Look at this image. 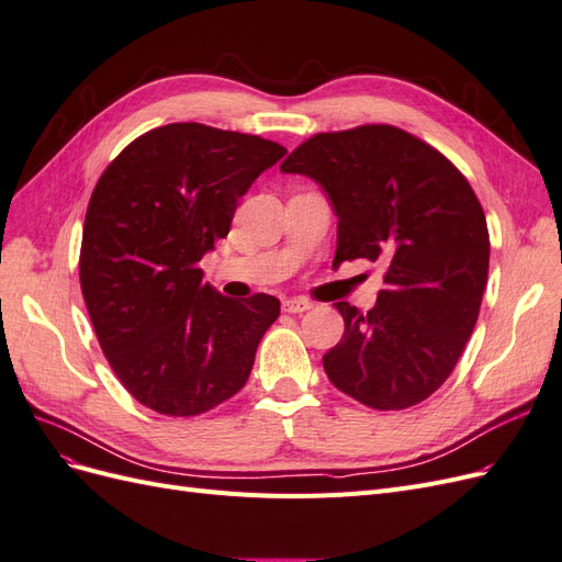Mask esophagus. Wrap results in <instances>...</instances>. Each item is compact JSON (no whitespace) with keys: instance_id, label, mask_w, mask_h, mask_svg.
I'll return each mask as SVG.
<instances>
[{"instance_id":"34e87169","label":"esophagus","mask_w":562,"mask_h":562,"mask_svg":"<svg viewBox=\"0 0 562 562\" xmlns=\"http://www.w3.org/2000/svg\"><path fill=\"white\" fill-rule=\"evenodd\" d=\"M281 307L288 314H300V312L312 310V302L310 300H302V297H285Z\"/></svg>"}]
</instances>
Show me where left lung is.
<instances>
[{
  "label": "left lung",
  "instance_id": "8db88e82",
  "mask_svg": "<svg viewBox=\"0 0 562 562\" xmlns=\"http://www.w3.org/2000/svg\"><path fill=\"white\" fill-rule=\"evenodd\" d=\"M281 171L328 194L333 265H384L375 307L335 304L345 335L323 356L328 380L375 411L429 398L462 356L487 283V223L469 180L438 149L386 124L316 133Z\"/></svg>",
  "mask_w": 562,
  "mask_h": 562
}]
</instances>
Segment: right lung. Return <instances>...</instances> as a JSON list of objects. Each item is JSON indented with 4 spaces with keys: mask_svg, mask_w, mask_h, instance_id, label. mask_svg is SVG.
Returning <instances> with one entry per match:
<instances>
[{
    "mask_svg": "<svg viewBox=\"0 0 562 562\" xmlns=\"http://www.w3.org/2000/svg\"><path fill=\"white\" fill-rule=\"evenodd\" d=\"M283 155L260 135L187 122L143 133L100 176L79 283L110 368L149 411L201 415L246 384L281 302L220 295L199 262Z\"/></svg>",
    "mask_w": 562,
    "mask_h": 562,
    "instance_id": "add662e5",
    "label": "right lung"
}]
</instances>
